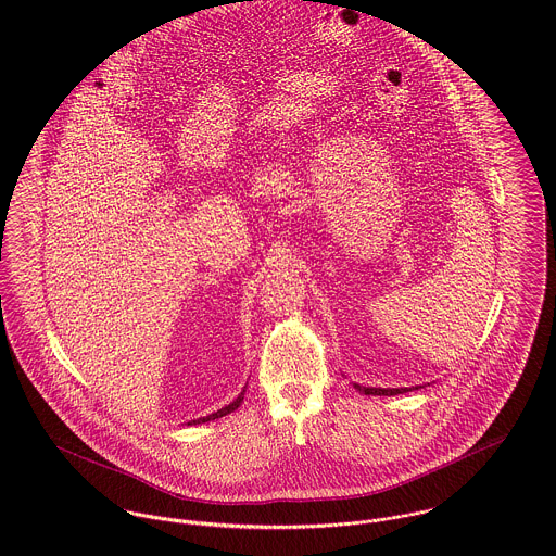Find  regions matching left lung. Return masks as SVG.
I'll list each match as a JSON object with an SVG mask.
<instances>
[{
    "label": "left lung",
    "instance_id": "left-lung-1",
    "mask_svg": "<svg viewBox=\"0 0 556 556\" xmlns=\"http://www.w3.org/2000/svg\"><path fill=\"white\" fill-rule=\"evenodd\" d=\"M355 390H359L362 394H366V396H396V394H402V392H408L410 388H364V386H357L355 383Z\"/></svg>",
    "mask_w": 556,
    "mask_h": 556
}]
</instances>
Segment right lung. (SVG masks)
Here are the masks:
<instances>
[{"instance_id": "obj_1", "label": "right lung", "mask_w": 556, "mask_h": 556, "mask_svg": "<svg viewBox=\"0 0 556 556\" xmlns=\"http://www.w3.org/2000/svg\"><path fill=\"white\" fill-rule=\"evenodd\" d=\"M245 392V390H243ZM243 392L239 394L231 404H227L225 408H220V410H216V413H212V415H207V417H199V419H192V421H188V426H192V424H203V421H210V419H216V417H223V415H229V413H233L236 408H238L239 404H241V400H243Z\"/></svg>"}]
</instances>
